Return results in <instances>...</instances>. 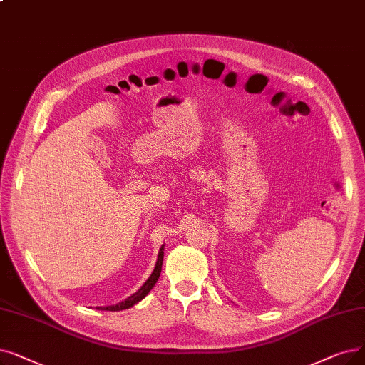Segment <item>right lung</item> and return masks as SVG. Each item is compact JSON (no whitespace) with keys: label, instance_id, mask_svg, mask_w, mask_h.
Returning <instances> with one entry per match:
<instances>
[{"label":"right lung","instance_id":"add662e5","mask_svg":"<svg viewBox=\"0 0 365 365\" xmlns=\"http://www.w3.org/2000/svg\"><path fill=\"white\" fill-rule=\"evenodd\" d=\"M164 246H161L160 249V253H158V261H156V265L153 268L152 274L149 276V279L143 283V287H141L135 294H133L131 297H128L126 299L120 301V303L115 304V306H106V307H98L101 310H110V312H119V310H125V309H130L133 307L134 304H137L138 301L143 299L149 292L150 289L155 287V283L158 282V279H160V274H161V270H163V259H164Z\"/></svg>","mask_w":365,"mask_h":365}]
</instances>
